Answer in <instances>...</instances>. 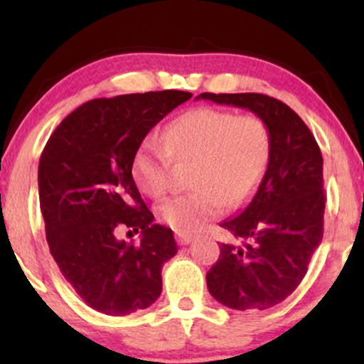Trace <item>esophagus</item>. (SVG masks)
<instances>
[{
	"label": "esophagus",
	"instance_id": "34e87169",
	"mask_svg": "<svg viewBox=\"0 0 364 364\" xmlns=\"http://www.w3.org/2000/svg\"><path fill=\"white\" fill-rule=\"evenodd\" d=\"M176 241H178L179 246H185V245L191 243V241H193V236H191V235H185V232H178V235H176Z\"/></svg>",
	"mask_w": 364,
	"mask_h": 364
}]
</instances>
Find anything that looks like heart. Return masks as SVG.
Segmentation results:
<instances>
[{
    "label": "heart",
    "instance_id": "heart-1",
    "mask_svg": "<svg viewBox=\"0 0 364 364\" xmlns=\"http://www.w3.org/2000/svg\"><path fill=\"white\" fill-rule=\"evenodd\" d=\"M164 141L147 136L136 147L132 174L145 195L162 196L169 188L173 157L195 159L193 191L171 196L157 207V219L176 232H195L223 214L225 202L241 205L260 185L272 152V136L257 114L217 107L183 112L164 133Z\"/></svg>",
    "mask_w": 364,
    "mask_h": 364
}]
</instances>
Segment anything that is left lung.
<instances>
[{"instance_id": "left-lung-1", "label": "left lung", "mask_w": 364, "mask_h": 364, "mask_svg": "<svg viewBox=\"0 0 364 364\" xmlns=\"http://www.w3.org/2000/svg\"><path fill=\"white\" fill-rule=\"evenodd\" d=\"M198 99L245 107L265 121L272 152L260 186L240 215L223 220L243 246L220 245L207 272L210 294L232 310H267L291 294L323 237V159L315 136L287 104L255 92Z\"/></svg>"}]
</instances>
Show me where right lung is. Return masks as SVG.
Segmentation results:
<instances>
[{
  "label": "right lung",
  "mask_w": 364,
  "mask_h": 364,
  "mask_svg": "<svg viewBox=\"0 0 364 364\" xmlns=\"http://www.w3.org/2000/svg\"><path fill=\"white\" fill-rule=\"evenodd\" d=\"M190 92L92 99L58 124L39 161V202L54 262L94 310L123 316L162 291V265L178 252L173 231L154 224L132 176L135 150ZM142 231L139 245L115 240ZM132 232V231H128Z\"/></svg>",
  "instance_id": "add662e5"
}]
</instances>
